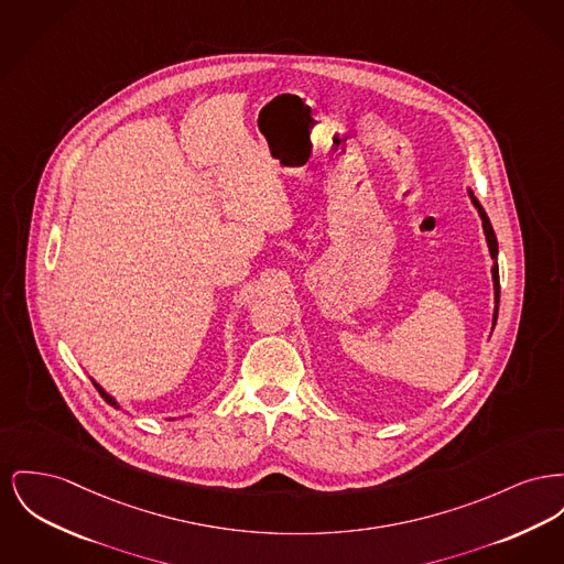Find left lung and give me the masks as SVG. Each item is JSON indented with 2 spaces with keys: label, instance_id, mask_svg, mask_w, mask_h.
I'll list each match as a JSON object with an SVG mask.
<instances>
[{
  "label": "left lung",
  "instance_id": "left-lung-1",
  "mask_svg": "<svg viewBox=\"0 0 564 564\" xmlns=\"http://www.w3.org/2000/svg\"><path fill=\"white\" fill-rule=\"evenodd\" d=\"M470 198H473V204H475V208H477V213H479V217H481V226H484V232H486V240H488V247H490V253H492V258L497 260L498 253V242H497V234L492 230V224H490V219H488V215H486V210L481 208V204L475 199V196L470 194ZM492 279H495V296H497V308H495V324H497L498 317V299H500V281H498V265L492 268Z\"/></svg>",
  "mask_w": 564,
  "mask_h": 564
}]
</instances>
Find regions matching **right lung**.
Listing matches in <instances>:
<instances>
[{"label":"right lung","instance_id":"add662e5","mask_svg":"<svg viewBox=\"0 0 564 564\" xmlns=\"http://www.w3.org/2000/svg\"><path fill=\"white\" fill-rule=\"evenodd\" d=\"M96 388H98V390H100L101 398H104V400H106V402H108V404H112V406H117V402H115V398L108 397V394H106V392H104V390H101L100 386H98V383H96Z\"/></svg>","mask_w":564,"mask_h":564}]
</instances>
